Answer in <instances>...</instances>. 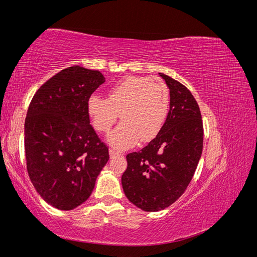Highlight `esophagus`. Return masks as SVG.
Segmentation results:
<instances>
[{"instance_id": "1", "label": "esophagus", "mask_w": 257, "mask_h": 257, "mask_svg": "<svg viewBox=\"0 0 257 257\" xmlns=\"http://www.w3.org/2000/svg\"><path fill=\"white\" fill-rule=\"evenodd\" d=\"M109 154H110V157L112 158V157H115V155H120L121 153H119V152L114 151L113 149H110V150H109Z\"/></svg>"}]
</instances>
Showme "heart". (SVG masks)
I'll list each match as a JSON object with an SVG mask.
<instances>
[{
  "instance_id": "1",
  "label": "heart",
  "mask_w": 257,
  "mask_h": 257,
  "mask_svg": "<svg viewBox=\"0 0 257 257\" xmlns=\"http://www.w3.org/2000/svg\"><path fill=\"white\" fill-rule=\"evenodd\" d=\"M169 90L164 81L150 77H126L109 89L108 97L92 94L87 110L93 126L108 132L118 119L122 122L108 135V143L119 150L157 136L166 121Z\"/></svg>"
}]
</instances>
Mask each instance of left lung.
<instances>
[{
	"mask_svg": "<svg viewBox=\"0 0 257 257\" xmlns=\"http://www.w3.org/2000/svg\"><path fill=\"white\" fill-rule=\"evenodd\" d=\"M159 75L169 89L166 121L147 147L126 155L121 178L127 199L147 212L165 209L182 195L203 152V122L195 98L180 82Z\"/></svg>",
	"mask_w": 257,
	"mask_h": 257,
	"instance_id": "left-lung-1",
	"label": "left lung"
}]
</instances>
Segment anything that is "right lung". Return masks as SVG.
<instances>
[{
    "label": "right lung",
    "mask_w": 257,
    "mask_h": 257,
    "mask_svg": "<svg viewBox=\"0 0 257 257\" xmlns=\"http://www.w3.org/2000/svg\"><path fill=\"white\" fill-rule=\"evenodd\" d=\"M105 77L72 66L38 89L25 123L27 167L36 192L50 206L73 210L87 200L109 160L90 124L87 103Z\"/></svg>",
    "instance_id": "right-lung-1"
}]
</instances>
